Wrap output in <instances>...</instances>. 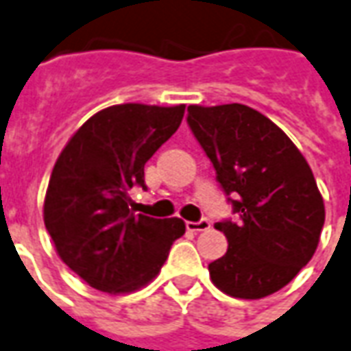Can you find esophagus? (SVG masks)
<instances>
[{
    "label": "esophagus",
    "instance_id": "1",
    "mask_svg": "<svg viewBox=\"0 0 351 351\" xmlns=\"http://www.w3.org/2000/svg\"><path fill=\"white\" fill-rule=\"evenodd\" d=\"M186 228H188V232H205L210 228V222L207 218H203L199 222H186Z\"/></svg>",
    "mask_w": 351,
    "mask_h": 351
}]
</instances>
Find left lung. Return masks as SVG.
<instances>
[{"label": "left lung", "mask_w": 351, "mask_h": 351, "mask_svg": "<svg viewBox=\"0 0 351 351\" xmlns=\"http://www.w3.org/2000/svg\"><path fill=\"white\" fill-rule=\"evenodd\" d=\"M188 125L239 215L215 224L228 251L209 264L210 281L245 300L278 293L312 261L325 224L312 169L278 125L245 104H192Z\"/></svg>", "instance_id": "obj_1"}]
</instances>
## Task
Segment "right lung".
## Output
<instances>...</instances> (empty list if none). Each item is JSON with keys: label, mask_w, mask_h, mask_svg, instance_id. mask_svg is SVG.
I'll list each match as a JSON object with an SVG mask.
<instances>
[{"label": "right lung", "mask_w": 351, "mask_h": 351, "mask_svg": "<svg viewBox=\"0 0 351 351\" xmlns=\"http://www.w3.org/2000/svg\"><path fill=\"white\" fill-rule=\"evenodd\" d=\"M184 104H116L72 134L49 180L43 220L56 254L97 291L133 293L159 274L180 218L134 215L129 190L144 184V165L182 121Z\"/></svg>", "instance_id": "obj_1"}]
</instances>
